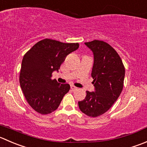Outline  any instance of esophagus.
Returning a JSON list of instances; mask_svg holds the SVG:
<instances>
[{"label": "esophagus", "instance_id": "esophagus-1", "mask_svg": "<svg viewBox=\"0 0 147 147\" xmlns=\"http://www.w3.org/2000/svg\"><path fill=\"white\" fill-rule=\"evenodd\" d=\"M71 90H77V88L75 86H73V85H71Z\"/></svg>", "mask_w": 147, "mask_h": 147}]
</instances>
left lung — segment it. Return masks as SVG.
<instances>
[{
	"mask_svg": "<svg viewBox=\"0 0 147 147\" xmlns=\"http://www.w3.org/2000/svg\"><path fill=\"white\" fill-rule=\"evenodd\" d=\"M85 44L94 55L91 76L95 92L86 91V97L78 102V105L85 115L97 117L108 111L120 95L125 67L119 54L109 44L100 40Z\"/></svg>",
	"mask_w": 147,
	"mask_h": 147,
	"instance_id": "1",
	"label": "left lung"
}]
</instances>
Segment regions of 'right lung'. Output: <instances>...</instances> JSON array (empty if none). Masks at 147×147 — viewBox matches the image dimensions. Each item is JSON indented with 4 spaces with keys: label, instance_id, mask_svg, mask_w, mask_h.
I'll return each instance as SVG.
<instances>
[{
    "label": "right lung",
    "instance_id": "right-lung-1",
    "mask_svg": "<svg viewBox=\"0 0 147 147\" xmlns=\"http://www.w3.org/2000/svg\"><path fill=\"white\" fill-rule=\"evenodd\" d=\"M78 47V43L45 39L24 55L20 85L28 103L37 113L45 115L55 111L69 90V84H60L52 79V72L59 70L67 55Z\"/></svg>",
    "mask_w": 147,
    "mask_h": 147
}]
</instances>
